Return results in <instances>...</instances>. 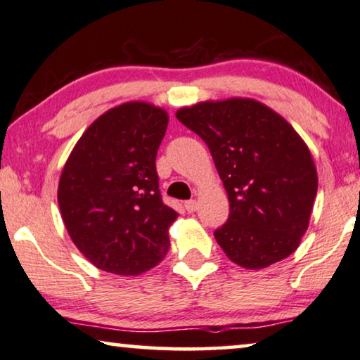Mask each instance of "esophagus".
<instances>
[{
  "label": "esophagus",
  "mask_w": 360,
  "mask_h": 360,
  "mask_svg": "<svg viewBox=\"0 0 360 360\" xmlns=\"http://www.w3.org/2000/svg\"><path fill=\"white\" fill-rule=\"evenodd\" d=\"M184 207H186V210L189 212V214H192V212L197 210V202L195 200H186Z\"/></svg>",
  "instance_id": "1"
}]
</instances>
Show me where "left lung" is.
Wrapping results in <instances>:
<instances>
[{
  "instance_id": "8db88e82",
  "label": "left lung",
  "mask_w": 360,
  "mask_h": 360,
  "mask_svg": "<svg viewBox=\"0 0 360 360\" xmlns=\"http://www.w3.org/2000/svg\"><path fill=\"white\" fill-rule=\"evenodd\" d=\"M176 117L209 146L230 200L215 240L235 264L262 269L290 256L310 221L318 176L290 124L255 99L207 101Z\"/></svg>"
}]
</instances>
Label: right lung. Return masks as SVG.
<instances>
[{"mask_svg":"<svg viewBox=\"0 0 360 360\" xmlns=\"http://www.w3.org/2000/svg\"><path fill=\"white\" fill-rule=\"evenodd\" d=\"M166 110L125 103L89 125L65 163L58 184L63 224L78 250L110 274L139 276L169 250L178 212L161 199L156 153Z\"/></svg>","mask_w":360,"mask_h":360,"instance_id":"right-lung-1","label":"right lung"}]
</instances>
